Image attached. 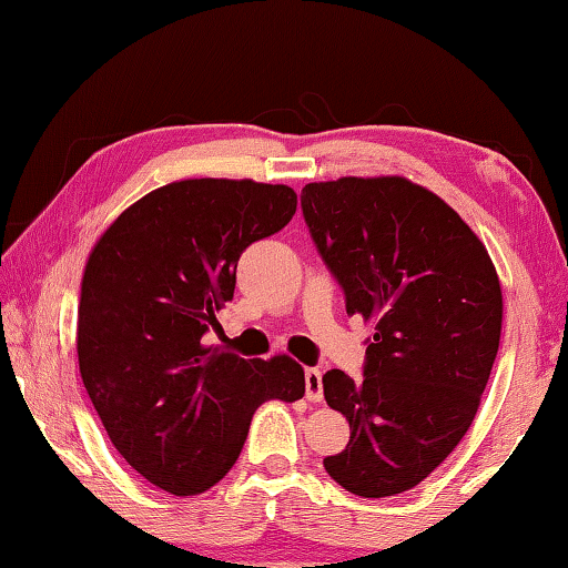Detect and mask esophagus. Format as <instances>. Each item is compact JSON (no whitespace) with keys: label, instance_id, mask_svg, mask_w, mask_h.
<instances>
[{"label":"esophagus","instance_id":"34e87169","mask_svg":"<svg viewBox=\"0 0 568 568\" xmlns=\"http://www.w3.org/2000/svg\"><path fill=\"white\" fill-rule=\"evenodd\" d=\"M305 398L313 403L323 400V373L318 368H305Z\"/></svg>","mask_w":568,"mask_h":568}]
</instances>
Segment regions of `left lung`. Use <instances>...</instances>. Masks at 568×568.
<instances>
[{"label": "left lung", "instance_id": "left-lung-1", "mask_svg": "<svg viewBox=\"0 0 568 568\" xmlns=\"http://www.w3.org/2000/svg\"><path fill=\"white\" fill-rule=\"evenodd\" d=\"M301 205L345 311L373 325L363 378L323 376L325 400L351 426L323 466L355 496L403 494L476 418L501 341L498 273L456 210L408 178L311 182Z\"/></svg>", "mask_w": 568, "mask_h": 568}]
</instances>
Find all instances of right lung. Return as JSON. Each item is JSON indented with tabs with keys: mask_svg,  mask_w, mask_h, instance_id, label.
Listing matches in <instances>:
<instances>
[{
	"mask_svg": "<svg viewBox=\"0 0 568 568\" xmlns=\"http://www.w3.org/2000/svg\"><path fill=\"white\" fill-rule=\"evenodd\" d=\"M297 195L255 180H178L122 210L88 257L77 311L82 383L120 456L172 496H197L243 450L271 398L305 393L291 355L205 345L243 250L291 223Z\"/></svg>",
	"mask_w": 568,
	"mask_h": 568,
	"instance_id": "1",
	"label": "right lung"
}]
</instances>
